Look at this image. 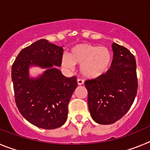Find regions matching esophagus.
Listing matches in <instances>:
<instances>
[{
    "mask_svg": "<svg viewBox=\"0 0 150 150\" xmlns=\"http://www.w3.org/2000/svg\"><path fill=\"white\" fill-rule=\"evenodd\" d=\"M83 83H84V81H83V79H77V84L79 85V86H82V85H83Z\"/></svg>",
    "mask_w": 150,
    "mask_h": 150,
    "instance_id": "1",
    "label": "esophagus"
}]
</instances>
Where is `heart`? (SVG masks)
<instances>
[{"instance_id":"obj_1","label":"heart","mask_w":150,"mask_h":150,"mask_svg":"<svg viewBox=\"0 0 150 150\" xmlns=\"http://www.w3.org/2000/svg\"><path fill=\"white\" fill-rule=\"evenodd\" d=\"M112 62V54L106 47L88 43L74 46L69 55H63L62 66L73 71L76 64L80 65V73L87 79H96L108 71Z\"/></svg>"}]
</instances>
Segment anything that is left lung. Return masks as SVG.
Returning a JSON list of instances; mask_svg holds the SVG:
<instances>
[{"instance_id": "1", "label": "left lung", "mask_w": 150, "mask_h": 150, "mask_svg": "<svg viewBox=\"0 0 150 150\" xmlns=\"http://www.w3.org/2000/svg\"><path fill=\"white\" fill-rule=\"evenodd\" d=\"M113 58L105 74L85 82L88 110L95 122H116L128 111L137 91L135 58L128 49L113 43Z\"/></svg>"}]
</instances>
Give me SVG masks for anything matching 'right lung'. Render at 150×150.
<instances>
[{
	"instance_id": "1",
	"label": "right lung",
	"mask_w": 150,
	"mask_h": 150,
	"mask_svg": "<svg viewBox=\"0 0 150 150\" xmlns=\"http://www.w3.org/2000/svg\"><path fill=\"white\" fill-rule=\"evenodd\" d=\"M64 50L45 39L22 50L12 66L15 100L25 119L38 128L55 129L65 123L67 106L77 86L76 77H66L57 67L62 64ZM30 67L46 71L30 78Z\"/></svg>"
}]
</instances>
